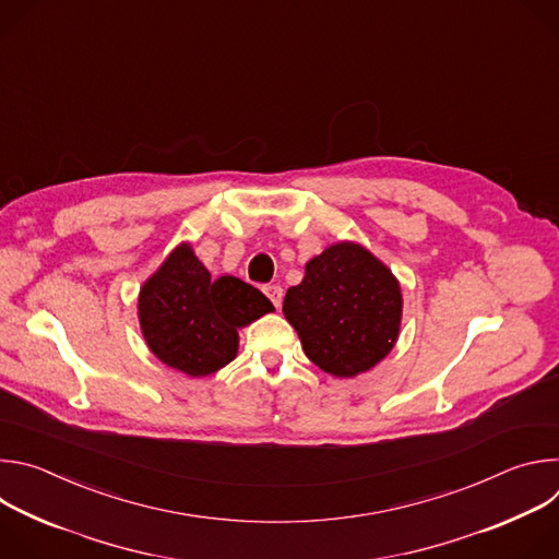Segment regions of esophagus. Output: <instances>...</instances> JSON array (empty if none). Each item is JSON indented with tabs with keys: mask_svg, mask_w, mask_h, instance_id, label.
Returning a JSON list of instances; mask_svg holds the SVG:
<instances>
[{
	"mask_svg": "<svg viewBox=\"0 0 559 559\" xmlns=\"http://www.w3.org/2000/svg\"><path fill=\"white\" fill-rule=\"evenodd\" d=\"M263 292L274 302V307H281V302H283V287L281 285H267Z\"/></svg>",
	"mask_w": 559,
	"mask_h": 559,
	"instance_id": "esophagus-1",
	"label": "esophagus"
}]
</instances>
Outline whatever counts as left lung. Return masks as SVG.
<instances>
[{"mask_svg":"<svg viewBox=\"0 0 559 559\" xmlns=\"http://www.w3.org/2000/svg\"><path fill=\"white\" fill-rule=\"evenodd\" d=\"M305 356L336 378L376 367L395 345L403 292L391 270L367 248L338 241L305 263V276L283 300Z\"/></svg>","mask_w":559,"mask_h":559,"instance_id":"1","label":"left lung"}]
</instances>
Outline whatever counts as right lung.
Wrapping results in <instances>:
<instances>
[{
  "label": "right lung",
  "instance_id": "obj_1",
  "mask_svg": "<svg viewBox=\"0 0 559 559\" xmlns=\"http://www.w3.org/2000/svg\"><path fill=\"white\" fill-rule=\"evenodd\" d=\"M274 305L236 276L212 278L190 243L177 246L139 292V325L164 365L203 378L236 358L238 330Z\"/></svg>",
  "mask_w": 559,
  "mask_h": 559
}]
</instances>
